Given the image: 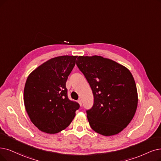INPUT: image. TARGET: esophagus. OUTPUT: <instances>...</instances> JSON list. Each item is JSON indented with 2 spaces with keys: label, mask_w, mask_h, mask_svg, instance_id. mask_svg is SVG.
Here are the masks:
<instances>
[{
  "label": "esophagus",
  "mask_w": 161,
  "mask_h": 161,
  "mask_svg": "<svg viewBox=\"0 0 161 161\" xmlns=\"http://www.w3.org/2000/svg\"><path fill=\"white\" fill-rule=\"evenodd\" d=\"M77 102H78V103L79 104V105L81 106H82V102H81V100L79 99V100H78V101H77Z\"/></svg>",
  "instance_id": "34e87169"
}]
</instances>
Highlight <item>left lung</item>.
Here are the masks:
<instances>
[{"instance_id":"1","label":"left lung","mask_w":161,"mask_h":161,"mask_svg":"<svg viewBox=\"0 0 161 161\" xmlns=\"http://www.w3.org/2000/svg\"><path fill=\"white\" fill-rule=\"evenodd\" d=\"M76 65L85 75L94 95V105L87 110L92 129L104 136L120 133L134 117L138 94L130 70L102 56H79Z\"/></svg>"}]
</instances>
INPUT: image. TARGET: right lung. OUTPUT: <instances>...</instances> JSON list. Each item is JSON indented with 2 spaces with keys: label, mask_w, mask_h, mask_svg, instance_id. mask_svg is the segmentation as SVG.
<instances>
[{
  "label": "right lung",
  "mask_w": 161,
  "mask_h": 161,
  "mask_svg": "<svg viewBox=\"0 0 161 161\" xmlns=\"http://www.w3.org/2000/svg\"><path fill=\"white\" fill-rule=\"evenodd\" d=\"M76 57L50 59L28 76L24 90L25 110L32 123L44 133L55 134L65 130L79 108L78 103L69 100L65 86Z\"/></svg>",
  "instance_id": "add662e5"
}]
</instances>
